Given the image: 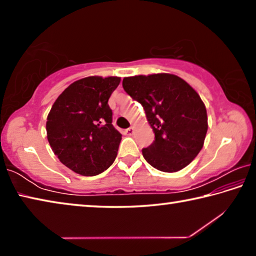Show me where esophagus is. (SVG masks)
Listing matches in <instances>:
<instances>
[{"mask_svg":"<svg viewBox=\"0 0 256 256\" xmlns=\"http://www.w3.org/2000/svg\"><path fill=\"white\" fill-rule=\"evenodd\" d=\"M125 132H126L128 136H133V133H134V128L131 126V128H128Z\"/></svg>","mask_w":256,"mask_h":256,"instance_id":"obj_1","label":"esophagus"}]
</instances>
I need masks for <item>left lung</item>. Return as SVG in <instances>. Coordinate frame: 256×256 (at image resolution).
<instances>
[{
    "instance_id": "left-lung-1",
    "label": "left lung",
    "mask_w": 256,
    "mask_h": 256,
    "mask_svg": "<svg viewBox=\"0 0 256 256\" xmlns=\"http://www.w3.org/2000/svg\"><path fill=\"white\" fill-rule=\"evenodd\" d=\"M123 88L146 112L154 141L142 149L156 170L175 172L200 152L208 131L206 110L198 94L182 78L170 73L123 79Z\"/></svg>"
}]
</instances>
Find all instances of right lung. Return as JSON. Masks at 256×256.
Instances as JSON below:
<instances>
[{
    "label": "right lung",
    "mask_w": 256,
    "mask_h": 256,
    "mask_svg": "<svg viewBox=\"0 0 256 256\" xmlns=\"http://www.w3.org/2000/svg\"><path fill=\"white\" fill-rule=\"evenodd\" d=\"M118 76H86L56 99L47 116V138L60 162L76 174L105 172L118 156L122 134L112 126L108 99Z\"/></svg>",
    "instance_id": "obj_1"
}]
</instances>
